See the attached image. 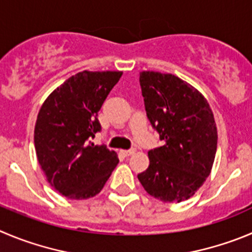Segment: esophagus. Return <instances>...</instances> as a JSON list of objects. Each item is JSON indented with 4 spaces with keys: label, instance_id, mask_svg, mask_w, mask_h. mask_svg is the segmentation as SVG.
I'll list each match as a JSON object with an SVG mask.
<instances>
[{
    "label": "esophagus",
    "instance_id": "esophagus-1",
    "mask_svg": "<svg viewBox=\"0 0 252 252\" xmlns=\"http://www.w3.org/2000/svg\"><path fill=\"white\" fill-rule=\"evenodd\" d=\"M134 152H135V150H134V149H128V150H121V154H122V155H123V157H129V155L134 154Z\"/></svg>",
    "mask_w": 252,
    "mask_h": 252
}]
</instances>
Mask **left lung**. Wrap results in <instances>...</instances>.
Returning <instances> with one entry per match:
<instances>
[{
    "instance_id": "obj_1",
    "label": "left lung",
    "mask_w": 252,
    "mask_h": 252,
    "mask_svg": "<svg viewBox=\"0 0 252 252\" xmlns=\"http://www.w3.org/2000/svg\"><path fill=\"white\" fill-rule=\"evenodd\" d=\"M150 126L163 142L149 150V166L138 174L149 195L180 203L195 194L213 168L218 131L210 105L173 74L142 72L139 77Z\"/></svg>"
}]
</instances>
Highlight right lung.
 Here are the masks:
<instances>
[{
    "mask_svg": "<svg viewBox=\"0 0 252 252\" xmlns=\"http://www.w3.org/2000/svg\"><path fill=\"white\" fill-rule=\"evenodd\" d=\"M122 72H84L68 78L46 99L34 128V147L52 188L68 199H88L103 189L119 159L95 145L98 112Z\"/></svg>",
    "mask_w": 252,
    "mask_h": 252,
    "instance_id": "1",
    "label": "right lung"
}]
</instances>
